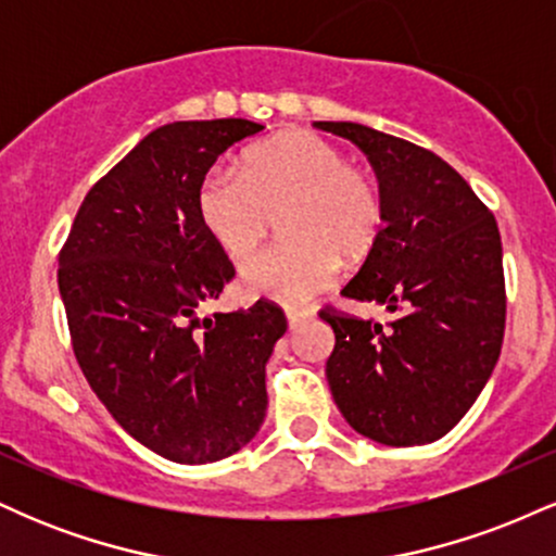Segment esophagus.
<instances>
[{"instance_id":"34e87169","label":"esophagus","mask_w":556,"mask_h":556,"mask_svg":"<svg viewBox=\"0 0 556 556\" xmlns=\"http://www.w3.org/2000/svg\"><path fill=\"white\" fill-rule=\"evenodd\" d=\"M311 318L308 311H287V327L295 331L300 324H305Z\"/></svg>"}]
</instances>
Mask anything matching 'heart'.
<instances>
[{"instance_id":"1","label":"heart","mask_w":556,"mask_h":556,"mask_svg":"<svg viewBox=\"0 0 556 556\" xmlns=\"http://www.w3.org/2000/svg\"><path fill=\"white\" fill-rule=\"evenodd\" d=\"M282 216L285 242L240 271L245 295L303 305L334 285L344 258H363L384 225L379 185L350 167L327 138L287 130L242 156L240 169L214 167L198 185V216L227 256L245 258Z\"/></svg>"}]
</instances>
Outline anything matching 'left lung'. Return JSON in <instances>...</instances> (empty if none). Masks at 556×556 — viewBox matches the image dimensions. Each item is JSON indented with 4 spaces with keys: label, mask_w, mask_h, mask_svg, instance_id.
<instances>
[{
    "label": "left lung",
    "mask_w": 556,
    "mask_h": 556,
    "mask_svg": "<svg viewBox=\"0 0 556 556\" xmlns=\"http://www.w3.org/2000/svg\"><path fill=\"white\" fill-rule=\"evenodd\" d=\"M316 127L358 146L384 201V227L342 295L397 314L381 327L321 311L334 331L331 397L374 442H437L470 410L500 361L507 314L500 227L431 151L358 123Z\"/></svg>",
    "instance_id": "obj_1"
}]
</instances>
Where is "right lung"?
Wrapping results in <instances>:
<instances>
[{"instance_id":"obj_1","label":"right lung","mask_w":556,"mask_h":556,"mask_svg":"<svg viewBox=\"0 0 556 556\" xmlns=\"http://www.w3.org/2000/svg\"><path fill=\"white\" fill-rule=\"evenodd\" d=\"M251 119L169 123L83 198L60 253L70 337L96 397L172 463L225 460L266 416V363L287 318L258 300L201 316L235 277L198 216V185Z\"/></svg>"}]
</instances>
